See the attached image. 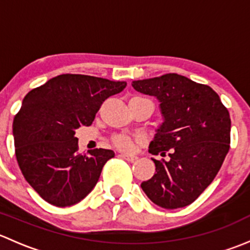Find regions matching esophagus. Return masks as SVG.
Returning a JSON list of instances; mask_svg holds the SVG:
<instances>
[{
  "label": "esophagus",
  "instance_id": "obj_1",
  "mask_svg": "<svg viewBox=\"0 0 250 250\" xmlns=\"http://www.w3.org/2000/svg\"><path fill=\"white\" fill-rule=\"evenodd\" d=\"M120 157L125 158V160L129 161V162H134V161L137 160V158H138L137 156H134V155H127V153H121Z\"/></svg>",
  "mask_w": 250,
  "mask_h": 250
}]
</instances>
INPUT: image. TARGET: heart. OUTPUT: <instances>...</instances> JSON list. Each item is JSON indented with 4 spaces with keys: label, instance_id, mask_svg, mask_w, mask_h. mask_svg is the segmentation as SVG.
<instances>
[{
    "label": "heart",
    "instance_id": "obj_1",
    "mask_svg": "<svg viewBox=\"0 0 250 250\" xmlns=\"http://www.w3.org/2000/svg\"><path fill=\"white\" fill-rule=\"evenodd\" d=\"M113 144H115L116 147L123 151H132L134 148V141L130 139L129 137H127V135L121 134L113 137Z\"/></svg>",
    "mask_w": 250,
    "mask_h": 250
}]
</instances>
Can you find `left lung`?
<instances>
[{
  "label": "left lung",
  "instance_id": "obj_1",
  "mask_svg": "<svg viewBox=\"0 0 250 250\" xmlns=\"http://www.w3.org/2000/svg\"><path fill=\"white\" fill-rule=\"evenodd\" d=\"M133 88L161 103L163 123L150 143L148 152L156 173L141 188L166 209L188 206L210 185L230 150L231 120L219 95L209 85L178 74L133 81Z\"/></svg>",
  "mask_w": 250,
  "mask_h": 250
}]
</instances>
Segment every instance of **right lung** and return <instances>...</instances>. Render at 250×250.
<instances>
[{"mask_svg": "<svg viewBox=\"0 0 250 250\" xmlns=\"http://www.w3.org/2000/svg\"><path fill=\"white\" fill-rule=\"evenodd\" d=\"M127 82L65 74L30 90L14 116L18 165L31 188L48 203L74 206L93 190L112 150L78 153L75 130L90 125L103 103Z\"/></svg>", "mask_w": 250, "mask_h": 250, "instance_id": "right-lung-1", "label": "right lung"}]
</instances>
